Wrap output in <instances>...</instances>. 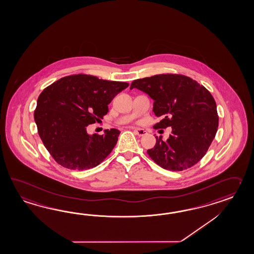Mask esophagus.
<instances>
[{
  "label": "esophagus",
  "instance_id": "34e87169",
  "mask_svg": "<svg viewBox=\"0 0 254 254\" xmlns=\"http://www.w3.org/2000/svg\"><path fill=\"white\" fill-rule=\"evenodd\" d=\"M134 133L137 136H144L145 134H147V131L142 129V128H134Z\"/></svg>",
  "mask_w": 254,
  "mask_h": 254
}]
</instances>
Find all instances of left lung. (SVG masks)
<instances>
[{"instance_id": "8db88e82", "label": "left lung", "mask_w": 254, "mask_h": 254, "mask_svg": "<svg viewBox=\"0 0 254 254\" xmlns=\"http://www.w3.org/2000/svg\"><path fill=\"white\" fill-rule=\"evenodd\" d=\"M147 93L156 117L155 128L172 127L166 141L156 137L148 154L161 168L183 171L192 167L206 153L218 127L217 105L211 93L191 78L179 74L154 75L132 81L130 89Z\"/></svg>"}]
</instances>
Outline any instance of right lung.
Returning <instances> with one entry per match:
<instances>
[{"label": "right lung", "instance_id": "right-lung-1", "mask_svg": "<svg viewBox=\"0 0 254 254\" xmlns=\"http://www.w3.org/2000/svg\"><path fill=\"white\" fill-rule=\"evenodd\" d=\"M127 86V82L78 74L44 89L34 118L46 149L59 164L70 170H88L110 154L120 131L111 128L104 135H89L87 127L103 119L107 105Z\"/></svg>", "mask_w": 254, "mask_h": 254}]
</instances>
